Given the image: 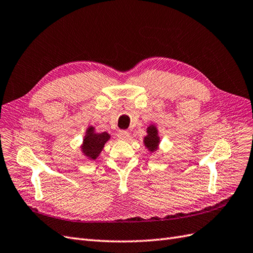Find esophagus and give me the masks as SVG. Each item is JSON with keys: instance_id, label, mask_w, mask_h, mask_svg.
I'll list each match as a JSON object with an SVG mask.
<instances>
[{"instance_id": "esophagus-1", "label": "esophagus", "mask_w": 253, "mask_h": 253, "mask_svg": "<svg viewBox=\"0 0 253 253\" xmlns=\"http://www.w3.org/2000/svg\"><path fill=\"white\" fill-rule=\"evenodd\" d=\"M117 135H118L119 139H123V140L130 137V133H128V131H126V130H120Z\"/></svg>"}]
</instances>
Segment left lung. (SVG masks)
<instances>
[{"mask_svg":"<svg viewBox=\"0 0 253 253\" xmlns=\"http://www.w3.org/2000/svg\"><path fill=\"white\" fill-rule=\"evenodd\" d=\"M145 146L149 149V151L153 152L158 149L160 143V137L158 135V130L155 126H150L147 128V136L144 138Z\"/></svg>","mask_w":253,"mask_h":253,"instance_id":"8db88e82","label":"left lung"}]
</instances>
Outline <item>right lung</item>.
<instances>
[{
    "mask_svg": "<svg viewBox=\"0 0 253 253\" xmlns=\"http://www.w3.org/2000/svg\"><path fill=\"white\" fill-rule=\"evenodd\" d=\"M85 133L87 134H85L82 146L83 153L90 160H95L103 150L104 145L110 138V135L106 132L95 133L94 127L92 126H90Z\"/></svg>",
    "mask_w": 253,
    "mask_h": 253,
    "instance_id": "right-lung-1",
    "label": "right lung"
}]
</instances>
